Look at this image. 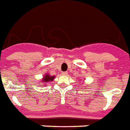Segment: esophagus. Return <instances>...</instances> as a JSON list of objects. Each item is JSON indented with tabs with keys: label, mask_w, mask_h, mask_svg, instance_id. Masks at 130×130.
I'll return each mask as SVG.
<instances>
[{
	"label": "esophagus",
	"mask_w": 130,
	"mask_h": 130,
	"mask_svg": "<svg viewBox=\"0 0 130 130\" xmlns=\"http://www.w3.org/2000/svg\"><path fill=\"white\" fill-rule=\"evenodd\" d=\"M61 74L63 75V76H66V75H68V72H63L61 73Z\"/></svg>",
	"instance_id": "1"
}]
</instances>
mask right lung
<instances>
[{
  "label": "right lung",
  "mask_w": 130,
  "mask_h": 130,
  "mask_svg": "<svg viewBox=\"0 0 130 130\" xmlns=\"http://www.w3.org/2000/svg\"><path fill=\"white\" fill-rule=\"evenodd\" d=\"M54 78H55V76H51V75L48 74H45L43 76V78L41 79V82L43 84H44V85L45 86L50 81H53Z\"/></svg>",
  "instance_id": "add662e5"
}]
</instances>
